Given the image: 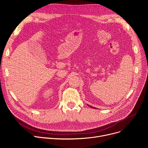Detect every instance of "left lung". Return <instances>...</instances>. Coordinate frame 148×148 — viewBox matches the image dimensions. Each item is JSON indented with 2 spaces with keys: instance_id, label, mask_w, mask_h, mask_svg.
<instances>
[{
  "instance_id": "8db88e82",
  "label": "left lung",
  "mask_w": 148,
  "mask_h": 148,
  "mask_svg": "<svg viewBox=\"0 0 148 148\" xmlns=\"http://www.w3.org/2000/svg\"><path fill=\"white\" fill-rule=\"evenodd\" d=\"M88 105V106H90V107H91V108H94V107H91V106H90V105Z\"/></svg>"
}]
</instances>
